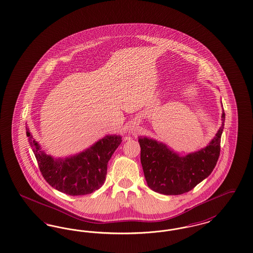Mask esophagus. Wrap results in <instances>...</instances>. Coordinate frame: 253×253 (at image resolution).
Returning a JSON list of instances; mask_svg holds the SVG:
<instances>
[{
	"instance_id": "1",
	"label": "esophagus",
	"mask_w": 253,
	"mask_h": 253,
	"mask_svg": "<svg viewBox=\"0 0 253 253\" xmlns=\"http://www.w3.org/2000/svg\"><path fill=\"white\" fill-rule=\"evenodd\" d=\"M130 131L132 133H136V131H138V126H137V124H135V123H132L131 125V127H130Z\"/></svg>"
}]
</instances>
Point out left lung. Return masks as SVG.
<instances>
[{
    "label": "left lung",
    "instance_id": "obj_1",
    "mask_svg": "<svg viewBox=\"0 0 253 253\" xmlns=\"http://www.w3.org/2000/svg\"><path fill=\"white\" fill-rule=\"evenodd\" d=\"M222 125L211 142L202 150L181 156L166 144L147 136H139L140 160L149 187L164 195L188 192L207 178L214 169L220 153Z\"/></svg>",
    "mask_w": 253,
    "mask_h": 253
}]
</instances>
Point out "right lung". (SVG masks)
<instances>
[{
    "instance_id": "add662e5",
    "label": "right lung",
    "mask_w": 253,
    "mask_h": 253,
    "mask_svg": "<svg viewBox=\"0 0 253 253\" xmlns=\"http://www.w3.org/2000/svg\"><path fill=\"white\" fill-rule=\"evenodd\" d=\"M26 134L46 182L71 196L90 194L101 187L108 161L122 143L121 135H106L84 152L66 158H53L41 150L27 126Z\"/></svg>"
}]
</instances>
